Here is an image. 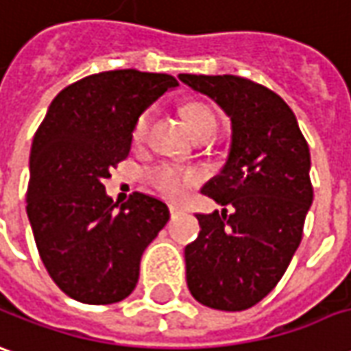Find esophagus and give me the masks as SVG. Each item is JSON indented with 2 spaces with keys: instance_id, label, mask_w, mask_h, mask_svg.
Masks as SVG:
<instances>
[{
  "instance_id": "obj_1",
  "label": "esophagus",
  "mask_w": 351,
  "mask_h": 351,
  "mask_svg": "<svg viewBox=\"0 0 351 351\" xmlns=\"http://www.w3.org/2000/svg\"><path fill=\"white\" fill-rule=\"evenodd\" d=\"M169 211H171V215L175 217V215H178L180 211H182V207L176 206V204H171V206H169Z\"/></svg>"
}]
</instances>
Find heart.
I'll list each match as a JSON object with an SVG mask.
<instances>
[{
  "label": "heart",
  "instance_id": "1",
  "mask_svg": "<svg viewBox=\"0 0 351 351\" xmlns=\"http://www.w3.org/2000/svg\"><path fill=\"white\" fill-rule=\"evenodd\" d=\"M184 115L188 126L194 134H197L204 128H209V126H217L215 113L206 104H190L184 109ZM152 119H154V107H147L138 115L134 126H132L134 142H144L149 125H152ZM147 180L159 194L167 195V197H180L199 180V175L195 171L182 169V167L159 165L154 167L147 173Z\"/></svg>",
  "mask_w": 351,
  "mask_h": 351
}]
</instances>
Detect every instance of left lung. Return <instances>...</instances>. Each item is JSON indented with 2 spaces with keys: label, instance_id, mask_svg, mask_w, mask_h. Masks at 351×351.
<instances>
[{
  "label": "left lung",
  "instance_id": "obj_1",
  "mask_svg": "<svg viewBox=\"0 0 351 351\" xmlns=\"http://www.w3.org/2000/svg\"><path fill=\"white\" fill-rule=\"evenodd\" d=\"M178 78L232 126L225 167L202 188L225 209L195 215L202 230L184 247L186 282L199 304L242 311L275 288L302 242L313 202L309 147L292 109L265 86L232 75Z\"/></svg>",
  "mask_w": 351,
  "mask_h": 351
}]
</instances>
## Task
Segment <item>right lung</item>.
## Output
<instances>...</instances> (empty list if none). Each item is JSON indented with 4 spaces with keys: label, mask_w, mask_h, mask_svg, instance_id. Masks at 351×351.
I'll return each instance as SVG.
<instances>
[{
    "label": "right lung",
    "mask_w": 351,
    "mask_h": 351,
    "mask_svg": "<svg viewBox=\"0 0 351 351\" xmlns=\"http://www.w3.org/2000/svg\"><path fill=\"white\" fill-rule=\"evenodd\" d=\"M175 76L134 69L86 76L56 95L30 149L26 213L49 276L76 302L106 306L136 288L169 207L134 192L119 207L104 180L126 159L138 115Z\"/></svg>",
    "instance_id": "obj_1"
}]
</instances>
